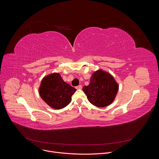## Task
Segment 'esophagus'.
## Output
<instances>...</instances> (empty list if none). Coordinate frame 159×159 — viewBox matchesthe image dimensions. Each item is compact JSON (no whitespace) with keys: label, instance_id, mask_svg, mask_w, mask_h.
Returning <instances> with one entry per match:
<instances>
[{"label":"esophagus","instance_id":"1","mask_svg":"<svg viewBox=\"0 0 159 159\" xmlns=\"http://www.w3.org/2000/svg\"><path fill=\"white\" fill-rule=\"evenodd\" d=\"M82 89V86L80 85L76 87V89Z\"/></svg>","mask_w":159,"mask_h":159}]
</instances>
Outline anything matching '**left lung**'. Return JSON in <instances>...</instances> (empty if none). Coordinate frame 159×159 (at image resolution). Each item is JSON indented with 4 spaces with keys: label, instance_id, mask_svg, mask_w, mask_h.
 I'll return each mask as SVG.
<instances>
[{
    "label": "left lung",
    "instance_id": "8db88e82",
    "mask_svg": "<svg viewBox=\"0 0 159 159\" xmlns=\"http://www.w3.org/2000/svg\"><path fill=\"white\" fill-rule=\"evenodd\" d=\"M118 89V84L113 76L99 69L93 74L89 84L83 87V91L92 104L104 107L114 101Z\"/></svg>",
    "mask_w": 159,
    "mask_h": 159
}]
</instances>
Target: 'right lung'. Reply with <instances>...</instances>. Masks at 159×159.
<instances>
[{
    "mask_svg": "<svg viewBox=\"0 0 159 159\" xmlns=\"http://www.w3.org/2000/svg\"><path fill=\"white\" fill-rule=\"evenodd\" d=\"M76 89L64 82L59 73H53L43 77L39 87L41 99L55 109L66 107L72 100Z\"/></svg>",
    "mask_w": 159,
    "mask_h": 159,
    "instance_id": "1",
    "label": "right lung"
}]
</instances>
